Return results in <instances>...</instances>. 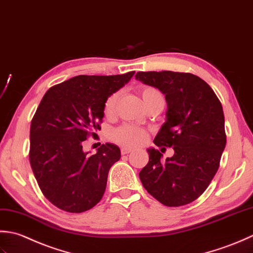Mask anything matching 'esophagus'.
<instances>
[{"label":"esophagus","instance_id":"34e87169","mask_svg":"<svg viewBox=\"0 0 253 253\" xmlns=\"http://www.w3.org/2000/svg\"><path fill=\"white\" fill-rule=\"evenodd\" d=\"M131 152H133L132 148H128V147H122L121 148V154H122V155H126V154H128V153H131Z\"/></svg>","mask_w":253,"mask_h":253}]
</instances>
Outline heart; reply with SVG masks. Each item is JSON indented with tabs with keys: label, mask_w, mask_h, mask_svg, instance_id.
Here are the masks:
<instances>
[{
	"label": "heart",
	"mask_w": 253,
	"mask_h": 253,
	"mask_svg": "<svg viewBox=\"0 0 253 253\" xmlns=\"http://www.w3.org/2000/svg\"><path fill=\"white\" fill-rule=\"evenodd\" d=\"M142 98L144 102L153 99V98H162L157 89L152 88V87H144L141 90ZM118 99H119V94L116 92V94H112L105 102L104 106V112L107 117L112 116L116 111V107L118 104ZM111 137L113 141H116L118 144L123 146H136L140 145L146 138V132L141 127L133 126H123L121 127H118L117 130L111 133Z\"/></svg>",
	"instance_id": "1"
}]
</instances>
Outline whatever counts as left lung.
Returning <instances> with one entry per match:
<instances>
[{
  "label": "left lung",
  "instance_id": "left-lung-1",
  "mask_svg": "<svg viewBox=\"0 0 253 253\" xmlns=\"http://www.w3.org/2000/svg\"><path fill=\"white\" fill-rule=\"evenodd\" d=\"M135 80L155 87L166 98V121L154 143L174 154L147 148L149 161L138 176L147 192L167 206L193 202L212 181L226 146L223 107L199 76L179 72H138Z\"/></svg>",
  "mask_w": 253,
  "mask_h": 253
}]
</instances>
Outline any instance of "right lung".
I'll return each mask as SVG.
<instances>
[{
    "label": "right lung",
    "instance_id": "add662e5",
    "mask_svg": "<svg viewBox=\"0 0 253 253\" xmlns=\"http://www.w3.org/2000/svg\"><path fill=\"white\" fill-rule=\"evenodd\" d=\"M134 73L79 75L51 87L41 99L30 126L29 161L40 190L56 208L82 213L101 200L120 148L106 143L89 155L83 142L89 133L96 136L106 100Z\"/></svg>",
    "mask_w": 253,
    "mask_h": 253
}]
</instances>
